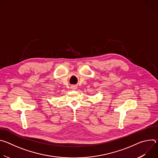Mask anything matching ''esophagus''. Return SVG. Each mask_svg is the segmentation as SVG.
<instances>
[{
  "label": "esophagus",
  "mask_w": 158,
  "mask_h": 158,
  "mask_svg": "<svg viewBox=\"0 0 158 158\" xmlns=\"http://www.w3.org/2000/svg\"><path fill=\"white\" fill-rule=\"evenodd\" d=\"M71 88H72V89H73V90H76V89H77V87H76V85H72V86H71Z\"/></svg>",
  "instance_id": "obj_1"
}]
</instances>
